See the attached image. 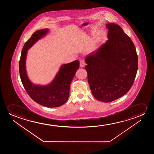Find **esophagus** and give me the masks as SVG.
Segmentation results:
<instances>
[{
  "mask_svg": "<svg viewBox=\"0 0 154 154\" xmlns=\"http://www.w3.org/2000/svg\"><path fill=\"white\" fill-rule=\"evenodd\" d=\"M85 63L83 60H81L80 61V67H84L85 66Z\"/></svg>",
  "mask_w": 154,
  "mask_h": 154,
  "instance_id": "34e87169",
  "label": "esophagus"
}]
</instances>
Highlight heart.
Listing matches in <instances>:
<instances>
[{"label":"heart","instance_id":"b5f03b06","mask_svg":"<svg viewBox=\"0 0 154 154\" xmlns=\"http://www.w3.org/2000/svg\"><path fill=\"white\" fill-rule=\"evenodd\" d=\"M94 48H95V46H94V45H91V46L89 47V50L92 51H93V50H94Z\"/></svg>","mask_w":154,"mask_h":154}]
</instances>
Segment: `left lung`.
I'll list each match as a JSON object with an SVG mask.
<instances>
[{
    "instance_id": "1",
    "label": "left lung",
    "mask_w": 154,
    "mask_h": 154,
    "mask_svg": "<svg viewBox=\"0 0 154 154\" xmlns=\"http://www.w3.org/2000/svg\"><path fill=\"white\" fill-rule=\"evenodd\" d=\"M108 40L96 53L87 56L85 69L96 99L109 103L125 95L133 86L138 69L135 45L122 28L106 25Z\"/></svg>"
}]
</instances>
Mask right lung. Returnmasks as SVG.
Segmentation results:
<instances>
[{
  "label": "right lung",
  "mask_w": 154,
  "mask_h": 154,
  "mask_svg": "<svg viewBox=\"0 0 154 154\" xmlns=\"http://www.w3.org/2000/svg\"><path fill=\"white\" fill-rule=\"evenodd\" d=\"M48 30L46 28L36 31L26 42L19 60V74L26 92L34 101L47 107H57L67 101L70 85L79 66V61L76 60L61 66L53 82L45 86L32 84L28 78L26 70V58L28 50L38 39L45 35Z\"/></svg>",
  "instance_id": "1"
}]
</instances>
